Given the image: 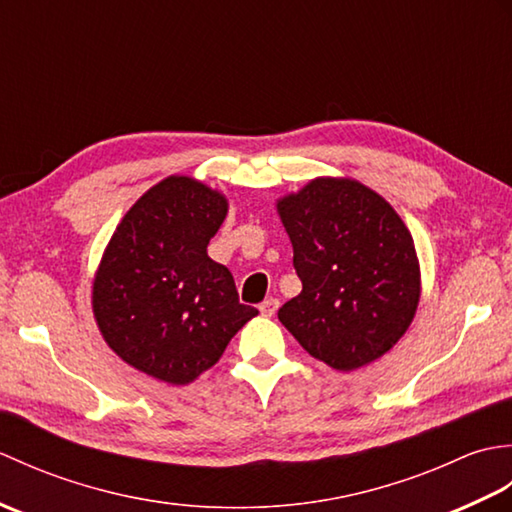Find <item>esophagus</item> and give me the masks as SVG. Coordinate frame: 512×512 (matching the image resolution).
Returning a JSON list of instances; mask_svg holds the SVG:
<instances>
[{
    "label": "esophagus",
    "mask_w": 512,
    "mask_h": 512,
    "mask_svg": "<svg viewBox=\"0 0 512 512\" xmlns=\"http://www.w3.org/2000/svg\"><path fill=\"white\" fill-rule=\"evenodd\" d=\"M277 308H279V301L277 299H266V301L259 303V312H262L264 317H273V314L277 312Z\"/></svg>",
    "instance_id": "esophagus-1"
}]
</instances>
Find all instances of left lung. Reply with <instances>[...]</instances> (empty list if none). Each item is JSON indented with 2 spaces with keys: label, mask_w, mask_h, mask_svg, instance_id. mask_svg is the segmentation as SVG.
I'll return each instance as SVG.
<instances>
[{
  "label": "left lung",
  "mask_w": 512,
  "mask_h": 512,
  "mask_svg": "<svg viewBox=\"0 0 512 512\" xmlns=\"http://www.w3.org/2000/svg\"><path fill=\"white\" fill-rule=\"evenodd\" d=\"M303 290L279 308L310 356L341 372L389 352L420 299L411 233L389 202L356 180L317 178L277 202Z\"/></svg>",
  "instance_id": "8db88e82"
}]
</instances>
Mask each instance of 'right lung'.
Returning a JSON list of instances; mask_svg holds the SVG:
<instances>
[{
  "mask_svg": "<svg viewBox=\"0 0 512 512\" xmlns=\"http://www.w3.org/2000/svg\"><path fill=\"white\" fill-rule=\"evenodd\" d=\"M226 209L222 193L171 176L110 239L94 279V317L107 345L147 376L191 383L257 314L239 303L231 270L206 255Z\"/></svg>",
  "mask_w": 512,
  "mask_h": 512,
  "instance_id": "obj_1",
  "label": "right lung"
}]
</instances>
